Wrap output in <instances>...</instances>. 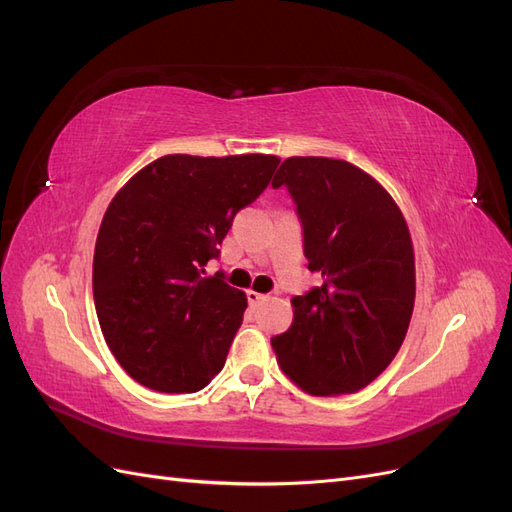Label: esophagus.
<instances>
[{"mask_svg":"<svg viewBox=\"0 0 512 512\" xmlns=\"http://www.w3.org/2000/svg\"><path fill=\"white\" fill-rule=\"evenodd\" d=\"M245 294H247V301H250L252 305H258L260 301L267 299V294H260V292H256V290H247Z\"/></svg>","mask_w":512,"mask_h":512,"instance_id":"1","label":"esophagus"}]
</instances>
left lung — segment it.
Segmentation results:
<instances>
[{
  "label": "left lung",
  "mask_w": 512,
  "mask_h": 512,
  "mask_svg": "<svg viewBox=\"0 0 512 512\" xmlns=\"http://www.w3.org/2000/svg\"><path fill=\"white\" fill-rule=\"evenodd\" d=\"M307 269L322 284L294 297L290 329L271 339L284 374L312 395L365 389L399 352L414 309V252L391 194L346 160L288 158Z\"/></svg>",
  "instance_id": "left-lung-1"
}]
</instances>
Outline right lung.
<instances>
[{
	"label": "right lung",
	"mask_w": 512,
	"mask_h": 512,
	"mask_svg": "<svg viewBox=\"0 0 512 512\" xmlns=\"http://www.w3.org/2000/svg\"><path fill=\"white\" fill-rule=\"evenodd\" d=\"M277 164L262 153H175L111 200L96 239L94 301L108 348L138 384L196 393L222 371L247 299L205 267Z\"/></svg>",
	"instance_id": "1"
}]
</instances>
